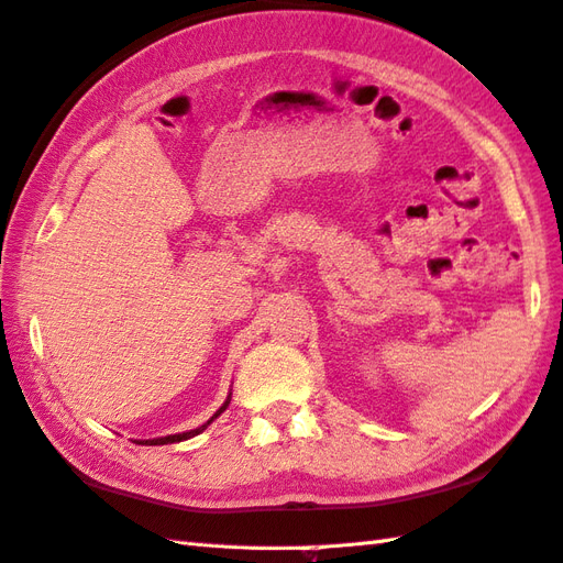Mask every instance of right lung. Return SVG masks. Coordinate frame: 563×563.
I'll return each instance as SVG.
<instances>
[{
  "label": "right lung",
  "instance_id": "1",
  "mask_svg": "<svg viewBox=\"0 0 563 563\" xmlns=\"http://www.w3.org/2000/svg\"><path fill=\"white\" fill-rule=\"evenodd\" d=\"M230 398H232V394H228V398H225V402L220 405V408L216 410V415L211 417V420L208 422H203L201 427H196V429H189V431H181V434H169V437H158V439H141V441H136V443H141V446H165V443H177V441H187V439H191V437H196V434H201L203 429H208V424H211L213 420H218V417L228 410V405H230Z\"/></svg>",
  "mask_w": 563,
  "mask_h": 563
}]
</instances>
